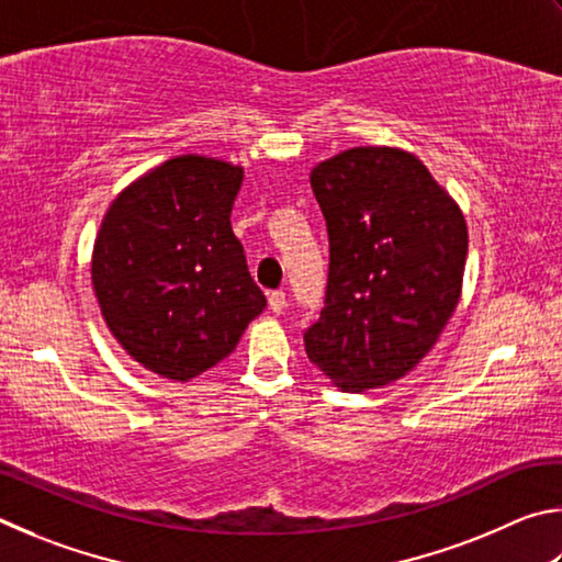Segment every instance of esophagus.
<instances>
[{"instance_id": "esophagus-1", "label": "esophagus", "mask_w": 562, "mask_h": 562, "mask_svg": "<svg viewBox=\"0 0 562 562\" xmlns=\"http://www.w3.org/2000/svg\"><path fill=\"white\" fill-rule=\"evenodd\" d=\"M269 308L273 313H281L283 308H286V293H283V291H271L269 293Z\"/></svg>"}]
</instances>
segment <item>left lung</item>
<instances>
[{
  "label": "left lung",
  "mask_w": 562,
  "mask_h": 562,
  "mask_svg": "<svg viewBox=\"0 0 562 562\" xmlns=\"http://www.w3.org/2000/svg\"><path fill=\"white\" fill-rule=\"evenodd\" d=\"M326 216V306L303 333L308 360L346 392L405 378L454 313L467 224L415 155L352 147L313 167Z\"/></svg>",
  "instance_id": "left-lung-1"
}]
</instances>
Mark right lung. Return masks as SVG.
<instances>
[{
	"label": "right lung",
	"mask_w": 562,
	"mask_h": 562,
	"mask_svg": "<svg viewBox=\"0 0 562 562\" xmlns=\"http://www.w3.org/2000/svg\"><path fill=\"white\" fill-rule=\"evenodd\" d=\"M241 177V167L182 155L108 210L93 289L108 328L145 370L196 378L229 356L266 308L229 222Z\"/></svg>",
	"instance_id": "right-lung-1"
}]
</instances>
